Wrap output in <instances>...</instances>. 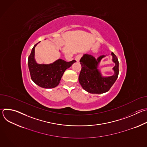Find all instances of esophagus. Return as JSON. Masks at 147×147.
Returning a JSON list of instances; mask_svg holds the SVG:
<instances>
[{
  "label": "esophagus",
  "instance_id": "1",
  "mask_svg": "<svg viewBox=\"0 0 147 147\" xmlns=\"http://www.w3.org/2000/svg\"><path fill=\"white\" fill-rule=\"evenodd\" d=\"M81 57V55H78L76 56V58H75V60H76V61L78 62V61H80V59Z\"/></svg>",
  "mask_w": 147,
  "mask_h": 147
}]
</instances>
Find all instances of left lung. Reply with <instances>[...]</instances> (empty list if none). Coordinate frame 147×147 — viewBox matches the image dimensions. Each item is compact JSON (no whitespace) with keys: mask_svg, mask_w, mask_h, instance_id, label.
<instances>
[{"mask_svg":"<svg viewBox=\"0 0 147 147\" xmlns=\"http://www.w3.org/2000/svg\"><path fill=\"white\" fill-rule=\"evenodd\" d=\"M112 61L115 66L113 67V75L102 76L98 66L101 60L106 55H101L97 59L88 54H84L80 61L81 65L78 81L82 88L91 94H103L108 92L117 80L119 75V61L116 56L112 52Z\"/></svg>","mask_w":147,"mask_h":147,"instance_id":"8db88e82","label":"left lung"}]
</instances>
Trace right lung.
I'll return each mask as SVG.
<instances>
[{"label": "right lung", "mask_w": 147, "mask_h": 147, "mask_svg": "<svg viewBox=\"0 0 147 147\" xmlns=\"http://www.w3.org/2000/svg\"><path fill=\"white\" fill-rule=\"evenodd\" d=\"M38 43L34 46L28 60L31 79L36 85L42 88H55L59 85L65 70L76 61L73 60L67 62L59 59L52 63L38 64L35 59V48Z\"/></svg>", "instance_id": "add662e5"}]
</instances>
